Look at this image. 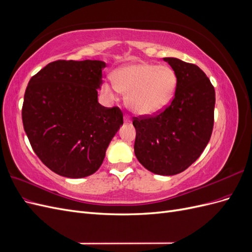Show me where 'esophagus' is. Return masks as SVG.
Wrapping results in <instances>:
<instances>
[{"mask_svg": "<svg viewBox=\"0 0 252 252\" xmlns=\"http://www.w3.org/2000/svg\"><path fill=\"white\" fill-rule=\"evenodd\" d=\"M124 122H126V123H129V122H131V119H130V116H129V114H125V116H124Z\"/></svg>", "mask_w": 252, "mask_h": 252, "instance_id": "34e87169", "label": "esophagus"}]
</instances>
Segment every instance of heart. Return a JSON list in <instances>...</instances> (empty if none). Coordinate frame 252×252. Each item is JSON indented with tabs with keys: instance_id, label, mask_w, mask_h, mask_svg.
Wrapping results in <instances>:
<instances>
[{
	"instance_id": "1",
	"label": "heart",
	"mask_w": 252,
	"mask_h": 252,
	"mask_svg": "<svg viewBox=\"0 0 252 252\" xmlns=\"http://www.w3.org/2000/svg\"><path fill=\"white\" fill-rule=\"evenodd\" d=\"M177 85V75L170 67L141 63L120 68L113 74V82L104 83L102 90L111 98L119 91L127 94L129 108L140 114H151L169 104Z\"/></svg>"
}]
</instances>
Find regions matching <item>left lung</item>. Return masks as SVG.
Here are the masks:
<instances>
[{"label": "left lung", "instance_id": "1", "mask_svg": "<svg viewBox=\"0 0 252 252\" xmlns=\"http://www.w3.org/2000/svg\"><path fill=\"white\" fill-rule=\"evenodd\" d=\"M178 79L170 103L133 117L134 154L149 171L173 175L187 169L207 146L215 123L216 91L199 66L164 58Z\"/></svg>", "mask_w": 252, "mask_h": 252}]
</instances>
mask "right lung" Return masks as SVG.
<instances>
[{"mask_svg":"<svg viewBox=\"0 0 252 252\" xmlns=\"http://www.w3.org/2000/svg\"><path fill=\"white\" fill-rule=\"evenodd\" d=\"M105 67L102 61L59 60L28 83L22 107L24 130L43 164L62 177L94 173L123 124L118 106L97 102Z\"/></svg>","mask_w":252,"mask_h":252,"instance_id":"add662e5","label":"right lung"}]
</instances>
